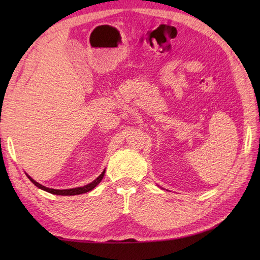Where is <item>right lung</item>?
Returning <instances> with one entry per match:
<instances>
[{
  "mask_svg": "<svg viewBox=\"0 0 260 260\" xmlns=\"http://www.w3.org/2000/svg\"><path fill=\"white\" fill-rule=\"evenodd\" d=\"M105 175V170L103 171V173L98 176L96 180H93L91 183L84 185V186H79V187H74V189H66V190H56V189H50V187H47L45 185H42L40 183H38L37 181L33 180L31 176H29L26 174L27 178L30 179V181L32 182L33 184L36 186H38L39 189H41L43 191H47L49 193H52V194H57V196H77V194H82V193H86V192H89L92 189H95V186H97L99 183H101V181L103 180Z\"/></svg>",
  "mask_w": 260,
  "mask_h": 260,
  "instance_id": "right-lung-1",
  "label": "right lung"
}]
</instances>
